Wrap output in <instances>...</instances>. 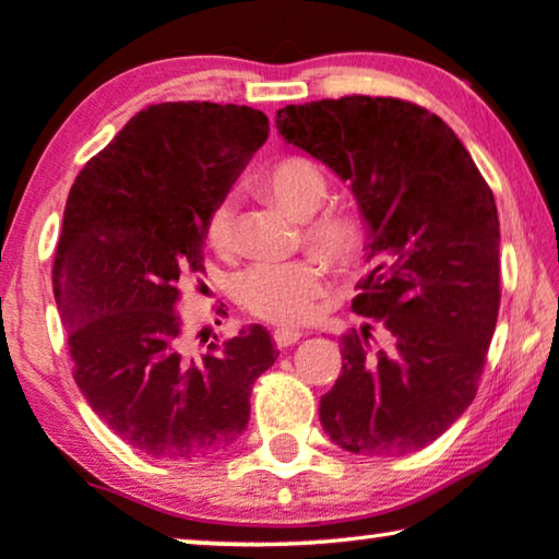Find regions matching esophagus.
Instances as JSON below:
<instances>
[{
	"mask_svg": "<svg viewBox=\"0 0 559 559\" xmlns=\"http://www.w3.org/2000/svg\"><path fill=\"white\" fill-rule=\"evenodd\" d=\"M300 338H304V331H298V328H276L273 331V341H276L278 348H288Z\"/></svg>",
	"mask_w": 559,
	"mask_h": 559,
	"instance_id": "obj_1",
	"label": "esophagus"
}]
</instances>
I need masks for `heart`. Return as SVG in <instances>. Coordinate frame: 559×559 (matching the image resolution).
Here are the masks:
<instances>
[{
    "mask_svg": "<svg viewBox=\"0 0 559 559\" xmlns=\"http://www.w3.org/2000/svg\"><path fill=\"white\" fill-rule=\"evenodd\" d=\"M265 186L290 216L308 218L328 199V181L308 158H283L265 174ZM236 234L234 199L218 201L206 218V241L218 253L231 251ZM306 238L325 261L348 265L360 248V228L353 218L325 214L306 228ZM328 294V269L321 259L259 261L234 278V298L248 313L273 323H304Z\"/></svg>",
    "mask_w": 559,
    "mask_h": 559,
    "instance_id": "obj_1",
    "label": "heart"
}]
</instances>
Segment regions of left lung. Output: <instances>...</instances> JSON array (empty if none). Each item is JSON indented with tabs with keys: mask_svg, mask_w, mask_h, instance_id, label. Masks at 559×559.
Returning a JSON list of instances; mask_svg holds the SVG:
<instances>
[{
	"mask_svg": "<svg viewBox=\"0 0 559 559\" xmlns=\"http://www.w3.org/2000/svg\"><path fill=\"white\" fill-rule=\"evenodd\" d=\"M286 144L348 181L376 269L341 338L323 430L356 455L401 457L438 440L477 393L500 308V221L490 186L445 121L411 102L343 96L276 114Z\"/></svg>",
	"mask_w": 559,
	"mask_h": 559,
	"instance_id": "8db88e82",
	"label": "left lung"
}]
</instances>
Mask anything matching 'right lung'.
<instances>
[{"label":"right lung","mask_w":559,"mask_h":559,"mask_svg":"<svg viewBox=\"0 0 559 559\" xmlns=\"http://www.w3.org/2000/svg\"><path fill=\"white\" fill-rule=\"evenodd\" d=\"M269 139L259 109L166 102L139 111L79 171L55 255L74 380L111 432L158 460L226 450L278 358L265 328L193 353L174 313L203 271L206 218ZM216 338V335H214Z\"/></svg>","instance_id":"add662e5"}]
</instances>
